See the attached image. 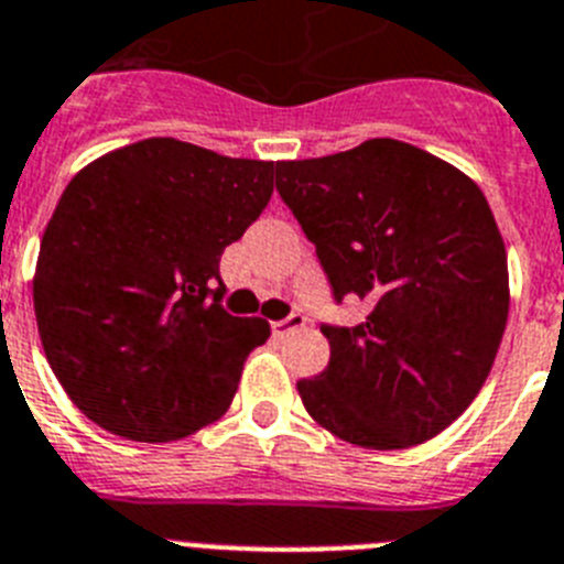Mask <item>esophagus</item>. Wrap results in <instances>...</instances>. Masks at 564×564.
Instances as JSON below:
<instances>
[{
    "mask_svg": "<svg viewBox=\"0 0 564 564\" xmlns=\"http://www.w3.org/2000/svg\"><path fill=\"white\" fill-rule=\"evenodd\" d=\"M302 325H305V316L293 311V314H288L285 319L271 322V330H273V336H285V334H291V330L302 328Z\"/></svg>",
    "mask_w": 564,
    "mask_h": 564,
    "instance_id": "esophagus-1",
    "label": "esophagus"
}]
</instances>
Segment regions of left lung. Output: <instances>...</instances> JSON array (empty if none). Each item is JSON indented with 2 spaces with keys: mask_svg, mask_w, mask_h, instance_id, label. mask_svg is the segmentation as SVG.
<instances>
[{
  "mask_svg": "<svg viewBox=\"0 0 564 564\" xmlns=\"http://www.w3.org/2000/svg\"><path fill=\"white\" fill-rule=\"evenodd\" d=\"M276 191L336 305L365 302L354 328L322 325L330 362L296 382L305 411L377 451L445 431L488 379L508 322V253L482 191L397 139L276 162Z\"/></svg>",
  "mask_w": 564,
  "mask_h": 564,
  "instance_id": "8db88e82",
  "label": "left lung"
}]
</instances>
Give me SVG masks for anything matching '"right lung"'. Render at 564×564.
<instances>
[{
  "instance_id": "obj_1",
  "label": "right lung",
  "mask_w": 564,
  "mask_h": 564,
  "mask_svg": "<svg viewBox=\"0 0 564 564\" xmlns=\"http://www.w3.org/2000/svg\"><path fill=\"white\" fill-rule=\"evenodd\" d=\"M273 171L159 137L70 180L42 236L33 311L53 373L88 420L173 442L228 411L271 328L219 305V259L268 208Z\"/></svg>"
}]
</instances>
